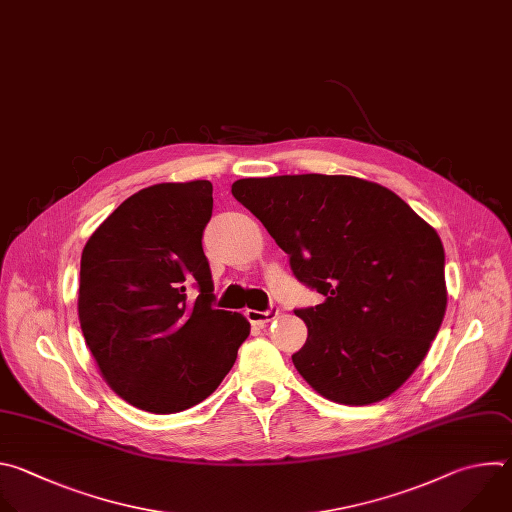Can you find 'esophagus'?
<instances>
[{
	"label": "esophagus",
	"mask_w": 512,
	"mask_h": 512,
	"mask_svg": "<svg viewBox=\"0 0 512 512\" xmlns=\"http://www.w3.org/2000/svg\"><path fill=\"white\" fill-rule=\"evenodd\" d=\"M278 306H270L268 311H254V309H248L246 311V319L252 323V325H266L270 321H274L278 317Z\"/></svg>",
	"instance_id": "34e87169"
}]
</instances>
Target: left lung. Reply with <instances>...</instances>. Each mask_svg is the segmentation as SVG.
<instances>
[{
  "instance_id": "1",
  "label": "left lung",
  "mask_w": 512,
  "mask_h": 512,
  "mask_svg": "<svg viewBox=\"0 0 512 512\" xmlns=\"http://www.w3.org/2000/svg\"><path fill=\"white\" fill-rule=\"evenodd\" d=\"M232 195L325 300L296 309L309 329L292 355L323 397H389L428 355L446 313L444 246L391 189L351 175L238 179Z\"/></svg>"
}]
</instances>
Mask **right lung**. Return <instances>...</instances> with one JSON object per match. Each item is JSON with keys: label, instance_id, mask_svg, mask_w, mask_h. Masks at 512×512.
Returning a JSON list of instances; mask_svg holds the SVG:
<instances>
[{"label": "right lung", "instance_id": "obj_1", "mask_svg": "<svg viewBox=\"0 0 512 512\" xmlns=\"http://www.w3.org/2000/svg\"><path fill=\"white\" fill-rule=\"evenodd\" d=\"M212 191L206 179L145 187L82 250L84 341L111 389L151 414L183 412L212 395L250 335L246 317L214 306L201 246Z\"/></svg>", "mask_w": 512, "mask_h": 512}]
</instances>
